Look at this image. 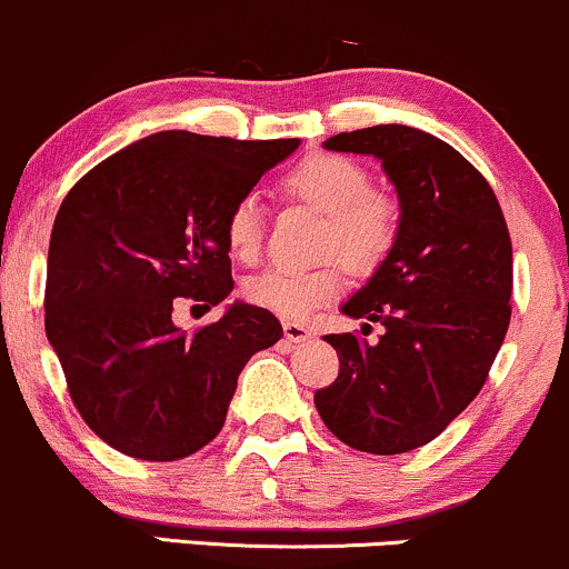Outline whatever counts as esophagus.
Instances as JSON below:
<instances>
[{
  "mask_svg": "<svg viewBox=\"0 0 569 569\" xmlns=\"http://www.w3.org/2000/svg\"><path fill=\"white\" fill-rule=\"evenodd\" d=\"M311 336H315V333H311V330L306 328V325H301V322H284V338L290 343H303V341H309Z\"/></svg>",
  "mask_w": 569,
  "mask_h": 569,
  "instance_id": "esophagus-1",
  "label": "esophagus"
}]
</instances>
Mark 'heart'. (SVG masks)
Wrapping results in <instances>:
<instances>
[{"mask_svg": "<svg viewBox=\"0 0 569 569\" xmlns=\"http://www.w3.org/2000/svg\"><path fill=\"white\" fill-rule=\"evenodd\" d=\"M284 193L311 203L328 214L325 252H338L355 271H373L387 258L398 236V209L387 196L370 190V177L352 158L311 152L287 171ZM226 244L239 263L258 260L263 247V207L258 196L244 193L226 214ZM343 273L338 263L309 271L271 268L244 284L252 306L282 319H306L341 292Z\"/></svg>", "mask_w": 569, "mask_h": 569, "instance_id": "b5f03b06", "label": "heart"}]
</instances>
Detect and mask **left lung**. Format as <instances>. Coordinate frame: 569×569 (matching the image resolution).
I'll return each instance as SVG.
<instances>
[{
  "label": "left lung",
  "mask_w": 569,
  "mask_h": 569,
  "mask_svg": "<svg viewBox=\"0 0 569 569\" xmlns=\"http://www.w3.org/2000/svg\"><path fill=\"white\" fill-rule=\"evenodd\" d=\"M325 147L379 158L400 222L392 250L341 309L362 328L385 325V336H325L341 368L315 406L352 449L403 455L470 406L500 352L513 290L506 217L481 171L427 131L387 123Z\"/></svg>",
  "instance_id": "1"
}]
</instances>
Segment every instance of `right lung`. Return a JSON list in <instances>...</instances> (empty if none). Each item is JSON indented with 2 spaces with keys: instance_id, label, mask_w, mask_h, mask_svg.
Instances as JSON below:
<instances>
[{
  "instance_id": "1",
  "label": "right lung",
  "mask_w": 569,
  "mask_h": 569,
  "mask_svg": "<svg viewBox=\"0 0 569 569\" xmlns=\"http://www.w3.org/2000/svg\"><path fill=\"white\" fill-rule=\"evenodd\" d=\"M298 144L161 131L67 193L50 233L44 333L80 417L112 449L147 462L203 449L241 368L282 338L271 311L241 301L196 333L171 311L226 301L228 209Z\"/></svg>"
}]
</instances>
